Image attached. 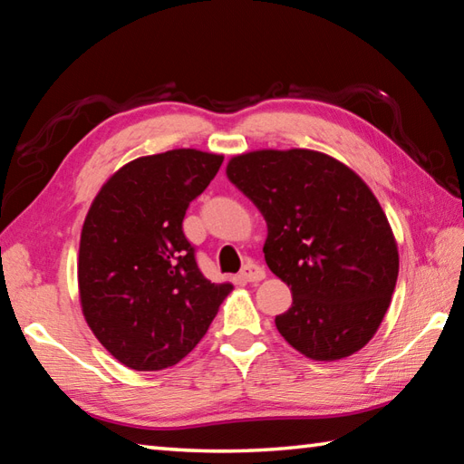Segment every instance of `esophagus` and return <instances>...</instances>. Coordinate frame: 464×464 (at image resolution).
I'll list each match as a JSON object with an SVG mask.
<instances>
[{
	"instance_id": "34e87169",
	"label": "esophagus",
	"mask_w": 464,
	"mask_h": 464,
	"mask_svg": "<svg viewBox=\"0 0 464 464\" xmlns=\"http://www.w3.org/2000/svg\"><path fill=\"white\" fill-rule=\"evenodd\" d=\"M241 277L249 283H259L265 279V269L255 261H247L241 269Z\"/></svg>"
}]
</instances>
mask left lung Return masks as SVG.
Returning a JSON list of instances; mask_svg holds the SVG:
<instances>
[{
    "label": "left lung",
    "mask_w": 464,
    "mask_h": 464,
    "mask_svg": "<svg viewBox=\"0 0 464 464\" xmlns=\"http://www.w3.org/2000/svg\"><path fill=\"white\" fill-rule=\"evenodd\" d=\"M227 177L267 221L265 261L291 287L293 304L275 317L283 339L314 361L362 349L399 275L395 237L367 183L311 150L243 153Z\"/></svg>",
    "instance_id": "left-lung-1"
}]
</instances>
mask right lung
<instances>
[{
  "mask_svg": "<svg viewBox=\"0 0 464 464\" xmlns=\"http://www.w3.org/2000/svg\"><path fill=\"white\" fill-rule=\"evenodd\" d=\"M223 155L173 150L110 177L85 217L77 279L85 321L125 367L161 371L187 357L231 283H211L183 233L189 203Z\"/></svg>",
  "mask_w": 464,
  "mask_h": 464,
  "instance_id": "1",
  "label": "right lung"
}]
</instances>
